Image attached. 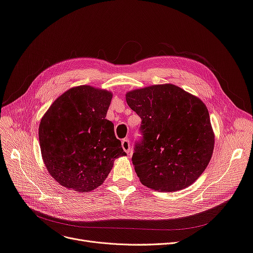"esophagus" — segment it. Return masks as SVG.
I'll return each instance as SVG.
<instances>
[{
	"instance_id": "esophagus-1",
	"label": "esophagus",
	"mask_w": 253,
	"mask_h": 253,
	"mask_svg": "<svg viewBox=\"0 0 253 253\" xmlns=\"http://www.w3.org/2000/svg\"><path fill=\"white\" fill-rule=\"evenodd\" d=\"M122 148L127 154H129V152H130V140H129V138H124L122 140Z\"/></svg>"
}]
</instances>
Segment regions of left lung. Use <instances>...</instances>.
Listing matches in <instances>:
<instances>
[{
  "label": "left lung",
  "instance_id": "left-lung-1",
  "mask_svg": "<svg viewBox=\"0 0 253 253\" xmlns=\"http://www.w3.org/2000/svg\"><path fill=\"white\" fill-rule=\"evenodd\" d=\"M126 101L141 119L142 137L132 156L140 182L160 192L191 185L206 169L214 147L206 105L172 84L130 91Z\"/></svg>",
  "mask_w": 253,
  "mask_h": 253
}]
</instances>
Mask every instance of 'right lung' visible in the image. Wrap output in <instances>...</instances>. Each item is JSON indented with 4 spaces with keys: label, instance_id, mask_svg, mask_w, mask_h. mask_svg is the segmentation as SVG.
Returning a JSON list of instances; mask_svg holds the SVG:
<instances>
[{
    "label": "right lung",
    "instance_id": "right-lung-1",
    "mask_svg": "<svg viewBox=\"0 0 253 253\" xmlns=\"http://www.w3.org/2000/svg\"><path fill=\"white\" fill-rule=\"evenodd\" d=\"M113 94L91 86L64 92L41 120L39 140L44 163L63 187L90 192L104 181L115 159L125 156L106 120Z\"/></svg>",
    "mask_w": 253,
    "mask_h": 253
}]
</instances>
